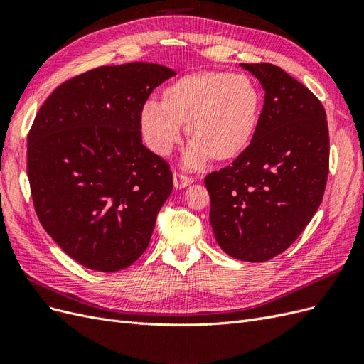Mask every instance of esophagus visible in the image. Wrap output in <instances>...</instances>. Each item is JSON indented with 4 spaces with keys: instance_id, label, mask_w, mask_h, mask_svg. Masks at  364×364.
I'll return each instance as SVG.
<instances>
[{
    "instance_id": "1",
    "label": "esophagus",
    "mask_w": 364,
    "mask_h": 364,
    "mask_svg": "<svg viewBox=\"0 0 364 364\" xmlns=\"http://www.w3.org/2000/svg\"><path fill=\"white\" fill-rule=\"evenodd\" d=\"M173 183L178 190L181 188H185V186H188L190 183H193V178H190V176H186L181 171H174L173 173Z\"/></svg>"
}]
</instances>
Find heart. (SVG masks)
I'll list each match as a JSON object with an SVG mask.
<instances>
[{"instance_id":"1","label":"heart","mask_w":364,"mask_h":364,"mask_svg":"<svg viewBox=\"0 0 364 364\" xmlns=\"http://www.w3.org/2000/svg\"><path fill=\"white\" fill-rule=\"evenodd\" d=\"M261 94L247 75L200 71L183 75L162 91V102L141 105L138 121L142 139L156 155L165 156L182 138V124L191 142L183 165L200 168L213 158L240 156L259 123Z\"/></svg>"}]
</instances>
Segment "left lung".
I'll return each mask as SVG.
<instances>
[{
  "instance_id": "obj_1",
  "label": "left lung",
  "mask_w": 364,
  "mask_h": 364,
  "mask_svg": "<svg viewBox=\"0 0 364 364\" xmlns=\"http://www.w3.org/2000/svg\"><path fill=\"white\" fill-rule=\"evenodd\" d=\"M259 80L264 106L249 147L205 178L215 241L229 257L262 262L302 234L322 203L329 171L318 98L272 63H240Z\"/></svg>"
}]
</instances>
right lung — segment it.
<instances>
[{"label":"right lung","mask_w":364,"mask_h":364,"mask_svg":"<svg viewBox=\"0 0 364 364\" xmlns=\"http://www.w3.org/2000/svg\"><path fill=\"white\" fill-rule=\"evenodd\" d=\"M173 75L149 62L95 68L58 86L33 121V205L47 234L86 269H126L150 243L173 176L142 144L138 114Z\"/></svg>","instance_id":"add662e5"}]
</instances>
